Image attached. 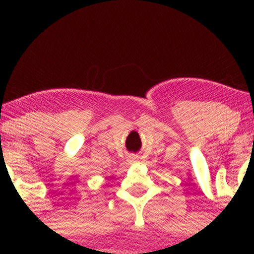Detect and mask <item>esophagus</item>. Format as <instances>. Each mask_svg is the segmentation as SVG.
Segmentation results:
<instances>
[{"label": "esophagus", "mask_w": 254, "mask_h": 254, "mask_svg": "<svg viewBox=\"0 0 254 254\" xmlns=\"http://www.w3.org/2000/svg\"><path fill=\"white\" fill-rule=\"evenodd\" d=\"M129 160H130V161L135 162V161H137V156H136V155H131V156L129 157Z\"/></svg>", "instance_id": "1"}]
</instances>
